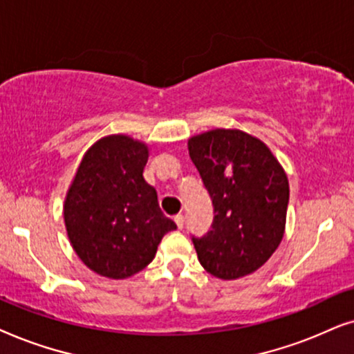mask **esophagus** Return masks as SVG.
Here are the masks:
<instances>
[{
    "instance_id": "esophagus-1",
    "label": "esophagus",
    "mask_w": 354,
    "mask_h": 354,
    "mask_svg": "<svg viewBox=\"0 0 354 354\" xmlns=\"http://www.w3.org/2000/svg\"><path fill=\"white\" fill-rule=\"evenodd\" d=\"M174 223H176L178 228L183 230V226H185V216H183L181 214L176 215V216H174Z\"/></svg>"
}]
</instances>
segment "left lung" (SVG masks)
Instances as JSON below:
<instances>
[{"label": "left lung", "instance_id": "1", "mask_svg": "<svg viewBox=\"0 0 354 354\" xmlns=\"http://www.w3.org/2000/svg\"><path fill=\"white\" fill-rule=\"evenodd\" d=\"M214 204L204 236H192L207 272L236 280L256 272L285 233L290 186L285 169L262 140L239 129H212L187 140Z\"/></svg>", "mask_w": 354, "mask_h": 354}]
</instances>
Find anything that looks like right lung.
Masks as SVG:
<instances>
[{
    "instance_id": "obj_1",
    "label": "right lung",
    "mask_w": 354,
    "mask_h": 354,
    "mask_svg": "<svg viewBox=\"0 0 354 354\" xmlns=\"http://www.w3.org/2000/svg\"><path fill=\"white\" fill-rule=\"evenodd\" d=\"M149 149L129 136L97 140L84 155L64 201L66 232L79 259L98 275L128 279L153 261L176 223L144 180Z\"/></svg>"
}]
</instances>
